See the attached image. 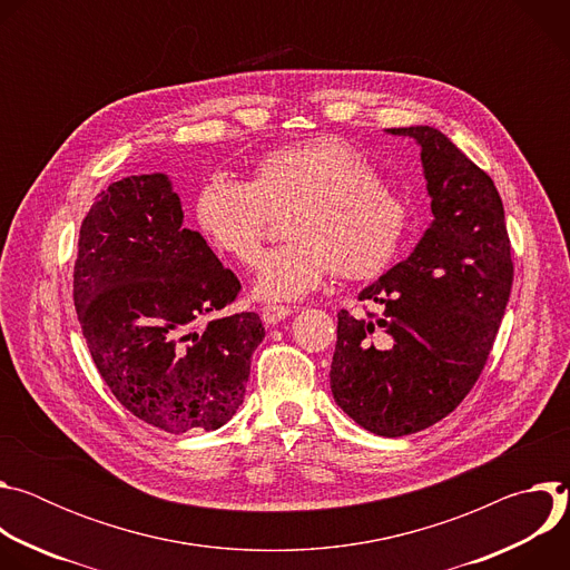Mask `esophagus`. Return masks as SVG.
<instances>
[{"instance_id":"34e87169","label":"esophagus","mask_w":570,"mask_h":570,"mask_svg":"<svg viewBox=\"0 0 570 570\" xmlns=\"http://www.w3.org/2000/svg\"><path fill=\"white\" fill-rule=\"evenodd\" d=\"M293 313V308L291 306H264L262 308V320L266 322V324H277V322H282V320H286L288 315Z\"/></svg>"}]
</instances>
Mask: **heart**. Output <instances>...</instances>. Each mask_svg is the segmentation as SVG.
I'll list each match as a JSON object with an SVG mask.
<instances>
[{"instance_id":"heart-1","label":"heart","mask_w":570,"mask_h":570,"mask_svg":"<svg viewBox=\"0 0 570 570\" xmlns=\"http://www.w3.org/2000/svg\"><path fill=\"white\" fill-rule=\"evenodd\" d=\"M288 214L286 246L268 253L253 286L266 302H295L334 273L370 279L399 255L411 214L383 187L372 161L341 139H313L264 157L253 185L212 176L198 194L196 218L212 246L253 266L271 216Z\"/></svg>"}]
</instances>
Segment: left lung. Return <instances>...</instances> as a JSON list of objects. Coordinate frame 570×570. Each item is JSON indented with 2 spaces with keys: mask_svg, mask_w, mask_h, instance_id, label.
I'll return each mask as SVG.
<instances>
[{
  "mask_svg": "<svg viewBox=\"0 0 570 570\" xmlns=\"http://www.w3.org/2000/svg\"><path fill=\"white\" fill-rule=\"evenodd\" d=\"M385 132L420 146L433 220L409 257L358 293L379 317L338 313L330 383L358 426L401 438L446 417L478 381L514 266L494 180L438 128Z\"/></svg>",
  "mask_w": 570,
  "mask_h": 570,
  "instance_id": "1",
  "label": "left lung"
}]
</instances>
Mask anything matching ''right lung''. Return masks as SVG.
Returning a JSON list of instances; mask_svg holds the SVG:
<instances>
[{"label": "right lung", "instance_id": "right-lung-1", "mask_svg": "<svg viewBox=\"0 0 570 570\" xmlns=\"http://www.w3.org/2000/svg\"><path fill=\"white\" fill-rule=\"evenodd\" d=\"M183 223L167 174L121 178L83 218L73 264V306L99 374L137 420L176 435L232 420L266 336L257 313L216 315L240 284Z\"/></svg>", "mask_w": 570, "mask_h": 570}]
</instances>
